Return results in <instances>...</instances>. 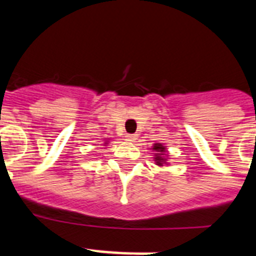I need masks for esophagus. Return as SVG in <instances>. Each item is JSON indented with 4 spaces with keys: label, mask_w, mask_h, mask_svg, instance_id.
Here are the masks:
<instances>
[{
    "label": "esophagus",
    "mask_w": 256,
    "mask_h": 256,
    "mask_svg": "<svg viewBox=\"0 0 256 256\" xmlns=\"http://www.w3.org/2000/svg\"><path fill=\"white\" fill-rule=\"evenodd\" d=\"M136 137H137V136L136 134H132V133H128V134L126 136V141H130V142H133L136 140Z\"/></svg>",
    "instance_id": "esophagus-1"
}]
</instances>
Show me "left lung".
I'll use <instances>...</instances> for the list:
<instances>
[{
	"label": "left lung",
	"instance_id": "obj_1",
	"mask_svg": "<svg viewBox=\"0 0 256 256\" xmlns=\"http://www.w3.org/2000/svg\"><path fill=\"white\" fill-rule=\"evenodd\" d=\"M164 146H162V144H155V146H154V150H156V151H160V152H162V151H164ZM155 162H158V164L159 165H162V162H165L164 159H162V156H159V155H156V158H155Z\"/></svg>",
	"mask_w": 256,
	"mask_h": 256
}]
</instances>
